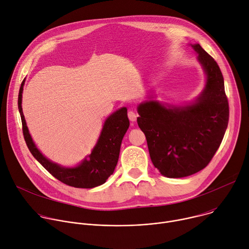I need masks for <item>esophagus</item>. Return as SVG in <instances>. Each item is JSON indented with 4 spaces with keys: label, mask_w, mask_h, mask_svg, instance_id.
Listing matches in <instances>:
<instances>
[{
    "label": "esophagus",
    "mask_w": 249,
    "mask_h": 249,
    "mask_svg": "<svg viewBox=\"0 0 249 249\" xmlns=\"http://www.w3.org/2000/svg\"><path fill=\"white\" fill-rule=\"evenodd\" d=\"M137 117H138V115L134 111H129L128 112V118H129L130 121L135 122L137 120Z\"/></svg>",
    "instance_id": "esophagus-1"
}]
</instances>
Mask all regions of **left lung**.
I'll use <instances>...</instances> for the list:
<instances>
[{
	"mask_svg": "<svg viewBox=\"0 0 249 249\" xmlns=\"http://www.w3.org/2000/svg\"><path fill=\"white\" fill-rule=\"evenodd\" d=\"M206 74L202 93L192 104L164 106L149 100L138 106L151 160L170 178L205 168L219 149L229 123V102L219 65L199 44L191 45Z\"/></svg>",
	"mask_w": 249,
	"mask_h": 249,
	"instance_id": "left-lung-1",
	"label": "left lung"
}]
</instances>
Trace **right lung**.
Listing matches in <instances>:
<instances>
[{
	"label": "right lung",
	"instance_id": "obj_1",
	"mask_svg": "<svg viewBox=\"0 0 249 249\" xmlns=\"http://www.w3.org/2000/svg\"><path fill=\"white\" fill-rule=\"evenodd\" d=\"M24 80L18 92V110L22 133L27 148L41 165L61 182L76 188H93L103 184L113 173L117 164L122 139L129 128L127 108L122 107L105 120L97 143L91 154L76 167H64L46 159L35 146L28 132L21 108Z\"/></svg>",
	"mask_w": 249,
	"mask_h": 249
}]
</instances>
